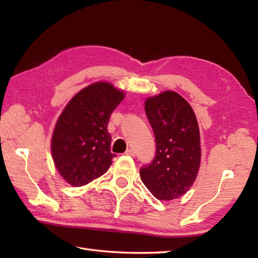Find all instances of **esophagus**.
Instances as JSON below:
<instances>
[{
    "mask_svg": "<svg viewBox=\"0 0 258 258\" xmlns=\"http://www.w3.org/2000/svg\"><path fill=\"white\" fill-rule=\"evenodd\" d=\"M125 155H128V156H134L135 155V152L133 149H127L125 151Z\"/></svg>",
    "mask_w": 258,
    "mask_h": 258,
    "instance_id": "obj_1",
    "label": "esophagus"
}]
</instances>
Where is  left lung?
<instances>
[{
    "label": "left lung",
    "instance_id": "left-lung-1",
    "mask_svg": "<svg viewBox=\"0 0 258 258\" xmlns=\"http://www.w3.org/2000/svg\"><path fill=\"white\" fill-rule=\"evenodd\" d=\"M145 113L154 131L156 155L141 168L142 182L160 201L176 200L194 184L201 165V136L193 108L174 91L147 97Z\"/></svg>",
    "mask_w": 258,
    "mask_h": 258
}]
</instances>
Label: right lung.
I'll return each instance as SVG.
<instances>
[{
    "label": "right lung",
    "instance_id": "right-lung-1",
    "mask_svg": "<svg viewBox=\"0 0 258 258\" xmlns=\"http://www.w3.org/2000/svg\"><path fill=\"white\" fill-rule=\"evenodd\" d=\"M125 93L108 82H95L71 98L54 126L52 158L68 184L80 187L105 173L115 154L107 131L109 116Z\"/></svg>",
    "mask_w": 258,
    "mask_h": 258
}]
</instances>
